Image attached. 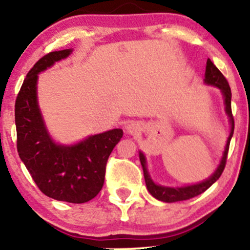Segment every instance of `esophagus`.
Listing matches in <instances>:
<instances>
[{
    "label": "esophagus",
    "instance_id": "1",
    "mask_svg": "<svg viewBox=\"0 0 250 250\" xmlns=\"http://www.w3.org/2000/svg\"><path fill=\"white\" fill-rule=\"evenodd\" d=\"M125 131H127V134L135 136V135H139L141 133V125L137 122H130L127 127H125Z\"/></svg>",
    "mask_w": 250,
    "mask_h": 250
}]
</instances>
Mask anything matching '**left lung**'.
I'll return each mask as SVG.
<instances>
[{
  "label": "left lung",
  "instance_id": "left-lung-1",
  "mask_svg": "<svg viewBox=\"0 0 250 250\" xmlns=\"http://www.w3.org/2000/svg\"><path fill=\"white\" fill-rule=\"evenodd\" d=\"M205 83L209 85H214L221 89L222 91L223 97H225V105H226V113L228 114L229 120H230V134H229L228 140H227V145L225 153H223L222 159L217 167L216 170L214 171V174L211 175L209 179L201 183H196V185L191 186H186V187H163V186L155 185L154 181L150 179V175H149L147 170V163H146V157L141 151H140V161H141L142 168H143V175H145V181L146 186H147L148 191L150 193L155 199L163 201V202H177V201H185L189 200L191 197L197 196V195L202 194L203 191H206L210 187L213 183L216 182L221 176V174L223 173V169L226 167L227 162V155H228L229 150V143H230L231 136L234 133V117L231 114V91L230 87H229V83L227 81V79L223 76V74L215 67V64L210 61V59L207 60V65H206V74H205Z\"/></svg>",
  "mask_w": 250,
  "mask_h": 250
}]
</instances>
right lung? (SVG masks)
<instances>
[{
	"label": "right lung",
	"mask_w": 250,
	"mask_h": 250,
	"mask_svg": "<svg viewBox=\"0 0 250 250\" xmlns=\"http://www.w3.org/2000/svg\"><path fill=\"white\" fill-rule=\"evenodd\" d=\"M70 53L71 49L51 51L27 74L15 102L17 151L43 194L57 201L84 203L102 189L108 157L123 131L113 129L74 146L51 140L37 103V77Z\"/></svg>",
	"instance_id": "obj_1"
}]
</instances>
